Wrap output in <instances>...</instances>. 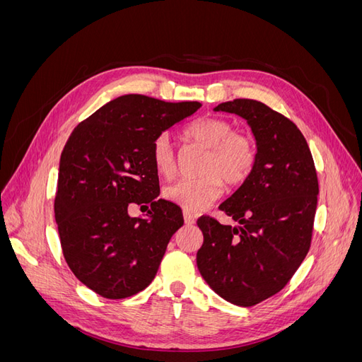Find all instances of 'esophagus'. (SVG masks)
I'll list each match as a JSON object with an SVG mask.
<instances>
[{
  "mask_svg": "<svg viewBox=\"0 0 362 362\" xmlns=\"http://www.w3.org/2000/svg\"><path fill=\"white\" fill-rule=\"evenodd\" d=\"M182 214H184V221H185V223H187V225H193V223H194L196 217H194V214H193V213H190V211H184Z\"/></svg>",
  "mask_w": 362,
  "mask_h": 362,
  "instance_id": "obj_1",
  "label": "esophagus"
}]
</instances>
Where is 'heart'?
<instances>
[{
  "mask_svg": "<svg viewBox=\"0 0 362 362\" xmlns=\"http://www.w3.org/2000/svg\"><path fill=\"white\" fill-rule=\"evenodd\" d=\"M184 136L208 149L199 169L202 177L177 181L163 192L164 198L184 210H202L221 198L225 184L228 189H238L257 168L255 139L242 131H234V125L223 117L205 116L194 120L185 127ZM151 158L161 177L173 178L177 175V156L168 133L158 134L152 141Z\"/></svg>",
  "mask_w": 362,
  "mask_h": 362,
  "instance_id": "heart-1",
  "label": "heart"
}]
</instances>
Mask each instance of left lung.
Instances as JSON below:
<instances>
[{
    "label": "left lung",
    "mask_w": 362,
    "mask_h": 362,
    "mask_svg": "<svg viewBox=\"0 0 362 362\" xmlns=\"http://www.w3.org/2000/svg\"><path fill=\"white\" fill-rule=\"evenodd\" d=\"M216 112L247 120L258 146L250 178L221 210L240 226L202 216L204 234L196 261L218 296L238 306H254L287 286L308 254L319 180L308 144L288 117L255 100L218 104Z\"/></svg>",
    "instance_id": "8db88e82"
}]
</instances>
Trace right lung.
Returning a JSON list of instances; mask_svg holds the SVG:
<instances>
[{
	"instance_id": "1",
	"label": "right lung",
	"mask_w": 362,
	"mask_h": 362,
	"mask_svg": "<svg viewBox=\"0 0 362 362\" xmlns=\"http://www.w3.org/2000/svg\"><path fill=\"white\" fill-rule=\"evenodd\" d=\"M201 105L119 96L76 125L64 145L54 201L63 257L103 298L125 299L145 290L184 225L178 205L157 199L151 146ZM134 203L151 206L149 219L127 214Z\"/></svg>"
}]
</instances>
